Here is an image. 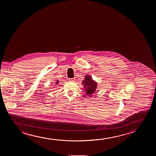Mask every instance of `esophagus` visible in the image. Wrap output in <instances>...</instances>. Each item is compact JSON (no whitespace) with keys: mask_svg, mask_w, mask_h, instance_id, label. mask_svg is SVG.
Masks as SVG:
<instances>
[{"mask_svg":"<svg viewBox=\"0 0 156 156\" xmlns=\"http://www.w3.org/2000/svg\"><path fill=\"white\" fill-rule=\"evenodd\" d=\"M69 81H71V82H75L76 81V79L75 78H71L69 79Z\"/></svg>","mask_w":156,"mask_h":156,"instance_id":"obj_1","label":"esophagus"}]
</instances>
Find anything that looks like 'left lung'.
Here are the masks:
<instances>
[{
    "instance_id": "left-lung-1",
    "label": "left lung",
    "mask_w": 156,
    "mask_h": 156,
    "mask_svg": "<svg viewBox=\"0 0 156 156\" xmlns=\"http://www.w3.org/2000/svg\"><path fill=\"white\" fill-rule=\"evenodd\" d=\"M82 84H84L85 91L86 92L87 95H91L95 92L97 87L98 83L89 75H86L85 79L82 81Z\"/></svg>"
}]
</instances>
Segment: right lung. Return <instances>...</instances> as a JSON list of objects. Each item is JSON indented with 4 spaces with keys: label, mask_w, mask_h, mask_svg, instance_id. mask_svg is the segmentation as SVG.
I'll list each match as a JSON object with an SVG mask.
<instances>
[{
    "label": "right lung",
    "mask_w": 156,
    "mask_h": 156,
    "mask_svg": "<svg viewBox=\"0 0 156 156\" xmlns=\"http://www.w3.org/2000/svg\"><path fill=\"white\" fill-rule=\"evenodd\" d=\"M59 81L58 80H56V83H56V84H58Z\"/></svg>",
    "instance_id": "1"
}]
</instances>
